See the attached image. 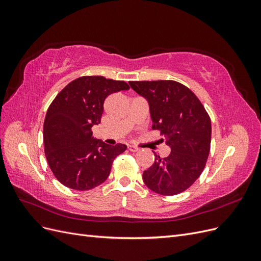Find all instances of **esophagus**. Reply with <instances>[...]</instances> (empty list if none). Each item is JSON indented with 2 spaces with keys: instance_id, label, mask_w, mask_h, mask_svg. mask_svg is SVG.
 <instances>
[{
  "instance_id": "34e87169",
  "label": "esophagus",
  "mask_w": 261,
  "mask_h": 261,
  "mask_svg": "<svg viewBox=\"0 0 261 261\" xmlns=\"http://www.w3.org/2000/svg\"><path fill=\"white\" fill-rule=\"evenodd\" d=\"M128 150L132 152H137V151H139V148L134 147V146H128Z\"/></svg>"
}]
</instances>
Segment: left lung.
<instances>
[{"label":"left lung","instance_id":"left-lung-1","mask_svg":"<svg viewBox=\"0 0 261 261\" xmlns=\"http://www.w3.org/2000/svg\"><path fill=\"white\" fill-rule=\"evenodd\" d=\"M129 85L148 100L152 129L159 130L171 147L167 158L155 154L154 163L144 171L145 184L164 196L183 193L206 167L211 144L210 116L196 94L180 83L143 81Z\"/></svg>","mask_w":261,"mask_h":261}]
</instances>
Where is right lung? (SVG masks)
<instances>
[{"instance_id": "right-lung-1", "label": "right lung", "mask_w": 261, "mask_h": 261, "mask_svg": "<svg viewBox=\"0 0 261 261\" xmlns=\"http://www.w3.org/2000/svg\"><path fill=\"white\" fill-rule=\"evenodd\" d=\"M129 89L123 81L83 76L63 88L50 105L43 124L44 153L54 176L75 191H89L108 178L123 144L109 146L93 139L108 96Z\"/></svg>"}]
</instances>
